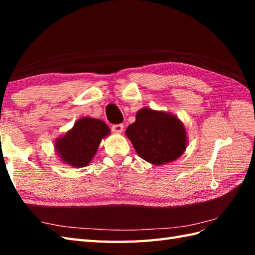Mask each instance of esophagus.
Masks as SVG:
<instances>
[{"label": "esophagus", "mask_w": 255, "mask_h": 255, "mask_svg": "<svg viewBox=\"0 0 255 255\" xmlns=\"http://www.w3.org/2000/svg\"><path fill=\"white\" fill-rule=\"evenodd\" d=\"M112 131L115 133H122L124 131V125L119 124V125H113L112 126Z\"/></svg>", "instance_id": "obj_1"}]
</instances>
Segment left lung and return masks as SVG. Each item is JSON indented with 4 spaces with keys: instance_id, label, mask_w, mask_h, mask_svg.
I'll list each match as a JSON object with an SVG mask.
<instances>
[{
    "instance_id": "8db88e82",
    "label": "left lung",
    "mask_w": 255,
    "mask_h": 255,
    "mask_svg": "<svg viewBox=\"0 0 255 255\" xmlns=\"http://www.w3.org/2000/svg\"><path fill=\"white\" fill-rule=\"evenodd\" d=\"M125 133L140 158L156 166L177 160L187 148L185 126L169 112L141 108Z\"/></svg>"
}]
</instances>
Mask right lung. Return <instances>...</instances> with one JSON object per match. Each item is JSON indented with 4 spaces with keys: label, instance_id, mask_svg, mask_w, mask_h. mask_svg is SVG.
Here are the masks:
<instances>
[{
    "label": "right lung",
    "instance_id": "add662e5",
    "mask_svg": "<svg viewBox=\"0 0 255 255\" xmlns=\"http://www.w3.org/2000/svg\"><path fill=\"white\" fill-rule=\"evenodd\" d=\"M110 133V127L101 119L80 118L70 130L55 140L56 153L63 164L84 167L96 154L102 139Z\"/></svg>",
    "mask_w": 255,
    "mask_h": 255
}]
</instances>
